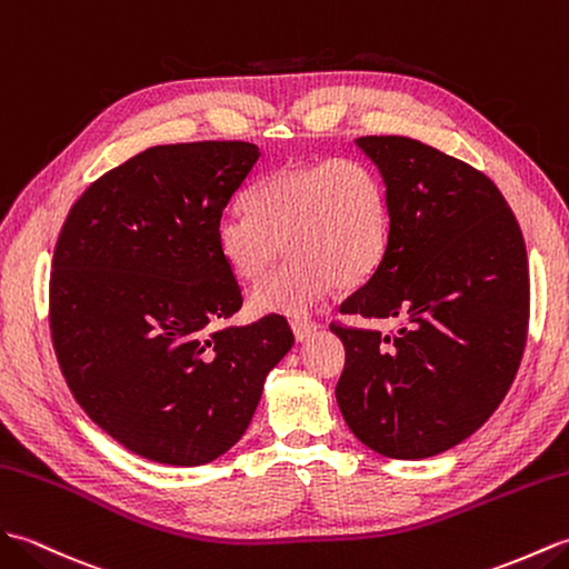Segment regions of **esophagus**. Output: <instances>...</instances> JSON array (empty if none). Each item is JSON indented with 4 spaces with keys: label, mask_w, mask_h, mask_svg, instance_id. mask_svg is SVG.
<instances>
[{
    "label": "esophagus",
    "mask_w": 569,
    "mask_h": 569,
    "mask_svg": "<svg viewBox=\"0 0 569 569\" xmlns=\"http://www.w3.org/2000/svg\"><path fill=\"white\" fill-rule=\"evenodd\" d=\"M289 326H292V333H295L299 343H301V340H307L319 328L317 321H309V319H295Z\"/></svg>",
    "instance_id": "esophagus-1"
}]
</instances>
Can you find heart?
I'll return each instance as SVG.
<instances>
[{"label":"heart","instance_id":"obj_1","mask_svg":"<svg viewBox=\"0 0 569 569\" xmlns=\"http://www.w3.org/2000/svg\"><path fill=\"white\" fill-rule=\"evenodd\" d=\"M248 211H229L217 223L219 252L238 282L262 280L284 243L295 256L250 289L256 317H305L336 284L370 280L389 246L387 189L362 160L277 168L252 184Z\"/></svg>","mask_w":569,"mask_h":569}]
</instances>
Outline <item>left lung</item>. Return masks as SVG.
<instances>
[{"label": "left lung", "mask_w": 569, "mask_h": 569, "mask_svg": "<svg viewBox=\"0 0 569 569\" xmlns=\"http://www.w3.org/2000/svg\"><path fill=\"white\" fill-rule=\"evenodd\" d=\"M389 199L380 268L340 313L403 321L395 336L331 326L346 346L336 399L360 443L423 460L470 438L513 382L528 331V258L497 184L403 136H362Z\"/></svg>", "instance_id": "1"}]
</instances>
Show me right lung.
I'll use <instances>...</instances> for the list:
<instances>
[{"label": "right lung", "instance_id": "add662e5", "mask_svg": "<svg viewBox=\"0 0 569 569\" xmlns=\"http://www.w3.org/2000/svg\"><path fill=\"white\" fill-rule=\"evenodd\" d=\"M260 148L153 146L74 201L50 272V333L66 382L123 448L174 467L231 450L295 336L282 317L217 328L241 287L217 243Z\"/></svg>", "mask_w": 569, "mask_h": 569}]
</instances>
